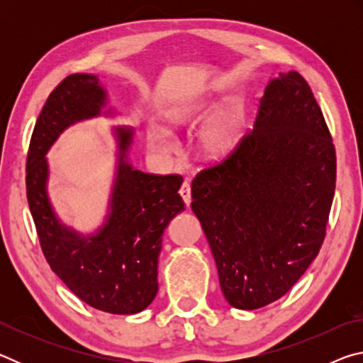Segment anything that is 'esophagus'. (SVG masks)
<instances>
[{
    "label": "esophagus",
    "instance_id": "esophagus-1",
    "mask_svg": "<svg viewBox=\"0 0 363 363\" xmlns=\"http://www.w3.org/2000/svg\"><path fill=\"white\" fill-rule=\"evenodd\" d=\"M179 194H181V196H182V200H184V203H186L187 206L190 205V201H192V195H190V184L186 181L181 186V189H179Z\"/></svg>",
    "mask_w": 363,
    "mask_h": 363
}]
</instances>
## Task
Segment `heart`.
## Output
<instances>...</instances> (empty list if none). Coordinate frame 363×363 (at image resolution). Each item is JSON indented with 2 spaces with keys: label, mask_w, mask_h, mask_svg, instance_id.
Instances as JSON below:
<instances>
[{
  "label": "heart",
  "mask_w": 363,
  "mask_h": 363,
  "mask_svg": "<svg viewBox=\"0 0 363 363\" xmlns=\"http://www.w3.org/2000/svg\"><path fill=\"white\" fill-rule=\"evenodd\" d=\"M192 104H179L168 113V121L173 126H181L189 120L192 113ZM242 128V113L237 108L218 116L211 121L200 134V149L208 158H220L229 153L233 145L237 144V139L240 136ZM150 149L158 155L168 157L176 152V143L173 136L162 128H150L147 133Z\"/></svg>",
  "instance_id": "1"
}]
</instances>
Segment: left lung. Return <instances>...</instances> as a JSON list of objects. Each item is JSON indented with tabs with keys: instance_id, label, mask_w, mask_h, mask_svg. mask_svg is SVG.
<instances>
[{
	"instance_id": "1",
	"label": "left lung",
	"mask_w": 363,
	"mask_h": 363,
	"mask_svg": "<svg viewBox=\"0 0 363 363\" xmlns=\"http://www.w3.org/2000/svg\"><path fill=\"white\" fill-rule=\"evenodd\" d=\"M336 186V152L298 72L270 79L253 131L192 181V211L237 309L267 306L315 259Z\"/></svg>"
}]
</instances>
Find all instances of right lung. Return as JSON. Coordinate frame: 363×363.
Wrapping results in <instances>:
<instances>
[{
    "instance_id": "obj_1",
    "label": "right lung",
    "mask_w": 363,
    "mask_h": 363,
    "mask_svg": "<svg viewBox=\"0 0 363 363\" xmlns=\"http://www.w3.org/2000/svg\"><path fill=\"white\" fill-rule=\"evenodd\" d=\"M106 89L86 73L60 82L36 120L27 157V200L46 261L72 293L108 314H138L158 291V256L169 220L184 211L179 174H147L128 162L131 128H115L118 164L110 211L99 230L82 235L57 219L49 203L46 153L77 121L101 115ZM106 113V112H104Z\"/></svg>"
}]
</instances>
